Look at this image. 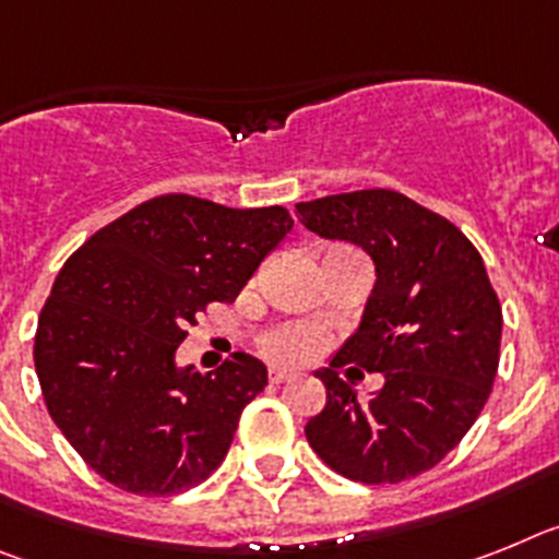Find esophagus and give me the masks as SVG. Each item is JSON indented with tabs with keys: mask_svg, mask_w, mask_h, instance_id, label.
Wrapping results in <instances>:
<instances>
[{
	"mask_svg": "<svg viewBox=\"0 0 559 559\" xmlns=\"http://www.w3.org/2000/svg\"><path fill=\"white\" fill-rule=\"evenodd\" d=\"M289 380H295V371H289V368H281V366L270 368V382H275V385H278V382H289Z\"/></svg>",
	"mask_w": 559,
	"mask_h": 559,
	"instance_id": "esophagus-1",
	"label": "esophagus"
}]
</instances>
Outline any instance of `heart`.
<instances>
[{
  "mask_svg": "<svg viewBox=\"0 0 559 559\" xmlns=\"http://www.w3.org/2000/svg\"><path fill=\"white\" fill-rule=\"evenodd\" d=\"M323 346V334L307 323H284L264 337V352L278 362H304Z\"/></svg>",
  "mask_w": 559,
  "mask_h": 559,
  "instance_id": "b5f03b06",
  "label": "heart"
}]
</instances>
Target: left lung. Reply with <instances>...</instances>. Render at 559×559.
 I'll list each match as a JSON object with an SVG mask.
<instances>
[{
	"label": "left lung",
	"instance_id": "1",
	"mask_svg": "<svg viewBox=\"0 0 559 559\" xmlns=\"http://www.w3.org/2000/svg\"><path fill=\"white\" fill-rule=\"evenodd\" d=\"M295 211L323 239L362 247L377 270L357 332L314 371L326 407L307 421L309 444L352 481L416 478L464 439L498 373L503 314L481 252L453 222L385 188ZM346 365L380 370L386 385L360 403L338 380Z\"/></svg>",
	"mask_w": 559,
	"mask_h": 559
}]
</instances>
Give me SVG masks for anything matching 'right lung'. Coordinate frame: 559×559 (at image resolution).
Listing matches in <instances>:
<instances>
[{"label": "right lung", "mask_w": 559, "mask_h": 559, "mask_svg": "<svg viewBox=\"0 0 559 559\" xmlns=\"http://www.w3.org/2000/svg\"><path fill=\"white\" fill-rule=\"evenodd\" d=\"M293 230L281 205L225 207L165 193L72 252L38 314V385L58 430L100 478L134 495L197 487L266 385L264 362L177 366L188 326L230 304Z\"/></svg>", "instance_id": "right-lung-1"}]
</instances>
